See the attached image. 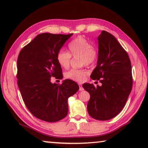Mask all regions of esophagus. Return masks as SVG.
<instances>
[{
    "label": "esophagus",
    "mask_w": 148,
    "mask_h": 148,
    "mask_svg": "<svg viewBox=\"0 0 148 148\" xmlns=\"http://www.w3.org/2000/svg\"><path fill=\"white\" fill-rule=\"evenodd\" d=\"M78 84H79V91H83V90H84V88H83V87H82V83H79Z\"/></svg>",
    "instance_id": "1"
}]
</instances>
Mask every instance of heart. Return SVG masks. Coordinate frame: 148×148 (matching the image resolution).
<instances>
[{
    "label": "heart",
    "instance_id": "1",
    "mask_svg": "<svg viewBox=\"0 0 148 148\" xmlns=\"http://www.w3.org/2000/svg\"><path fill=\"white\" fill-rule=\"evenodd\" d=\"M70 53L61 49L57 53V61L60 66L64 69L70 66L71 56L81 57L80 64L91 65L96 62L98 58V51L92 46L89 40L84 36H79L73 40L69 44ZM89 72L85 69H71L65 72L66 78L76 82H82L86 79Z\"/></svg>",
    "mask_w": 148,
    "mask_h": 148
}]
</instances>
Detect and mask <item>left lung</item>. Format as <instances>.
<instances>
[{
	"mask_svg": "<svg viewBox=\"0 0 148 148\" xmlns=\"http://www.w3.org/2000/svg\"><path fill=\"white\" fill-rule=\"evenodd\" d=\"M98 40V61L91 78L99 80L102 86H82L90 94L89 116L106 121L116 117L126 104L132 87L131 63L127 51L112 34L102 31Z\"/></svg>",
	"mask_w": 148,
	"mask_h": 148,
	"instance_id": "obj_1",
	"label": "left lung"
}]
</instances>
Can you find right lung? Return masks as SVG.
<instances>
[{"instance_id":"right-lung-1","label":"right lung","mask_w":148,"mask_h":148,"mask_svg":"<svg viewBox=\"0 0 148 148\" xmlns=\"http://www.w3.org/2000/svg\"><path fill=\"white\" fill-rule=\"evenodd\" d=\"M72 33H42L26 45L17 58V85L28 110L37 118L56 122L68 114V99L78 91L71 79L52 84L51 77L62 78L57 53Z\"/></svg>"}]
</instances>
